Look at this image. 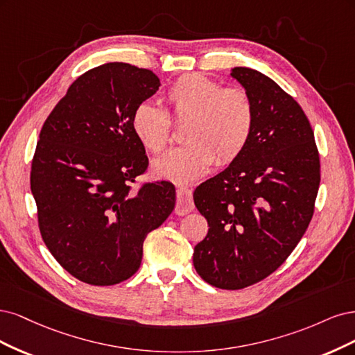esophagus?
<instances>
[{"instance_id":"34e87169","label":"esophagus","mask_w":355,"mask_h":355,"mask_svg":"<svg viewBox=\"0 0 355 355\" xmlns=\"http://www.w3.org/2000/svg\"><path fill=\"white\" fill-rule=\"evenodd\" d=\"M194 209L193 202V193L187 187L177 189V205H175V214L177 215H186Z\"/></svg>"}]
</instances>
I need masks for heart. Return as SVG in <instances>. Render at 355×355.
<instances>
[{
	"instance_id": "1",
	"label": "heart",
	"mask_w": 355,
	"mask_h": 355,
	"mask_svg": "<svg viewBox=\"0 0 355 355\" xmlns=\"http://www.w3.org/2000/svg\"><path fill=\"white\" fill-rule=\"evenodd\" d=\"M171 116L187 122L186 146L153 162V173L175 182L200 178L212 164H230L242 153L254 127L252 100L240 88H224L202 75H187L169 87L165 96ZM132 130L152 153H161L171 141L168 113L152 103H141L132 115Z\"/></svg>"
}]
</instances>
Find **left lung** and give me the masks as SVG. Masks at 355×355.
<instances>
[{"mask_svg":"<svg viewBox=\"0 0 355 355\" xmlns=\"http://www.w3.org/2000/svg\"><path fill=\"white\" fill-rule=\"evenodd\" d=\"M230 76L252 100L249 141L223 173L194 190L208 234L194 246L199 276L220 289H243L276 271L300 243L314 212L320 159L304 110L250 67Z\"/></svg>","mask_w":355,"mask_h":355,"instance_id":"8db88e82","label":"left lung"}]
</instances>
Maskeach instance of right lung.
<instances>
[{"label":"right lung","instance_id":"1","mask_svg":"<svg viewBox=\"0 0 355 355\" xmlns=\"http://www.w3.org/2000/svg\"><path fill=\"white\" fill-rule=\"evenodd\" d=\"M159 87L148 69L97 66L69 87L40 132L31 169L40 232L55 261L88 284L130 279L146 236L175 207L169 181L130 193L148 164L132 115Z\"/></svg>","mask_w":355,"mask_h":355}]
</instances>
